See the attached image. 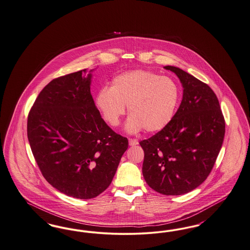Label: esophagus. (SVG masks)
<instances>
[{
    "label": "esophagus",
    "mask_w": 250,
    "mask_h": 250,
    "mask_svg": "<svg viewBox=\"0 0 250 250\" xmlns=\"http://www.w3.org/2000/svg\"><path fill=\"white\" fill-rule=\"evenodd\" d=\"M129 145L131 146H136V145H138V141L136 139H129Z\"/></svg>",
    "instance_id": "34e87169"
}]
</instances>
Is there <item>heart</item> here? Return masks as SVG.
Instances as JSON below:
<instances>
[{"label":"heart","instance_id":"1","mask_svg":"<svg viewBox=\"0 0 250 250\" xmlns=\"http://www.w3.org/2000/svg\"><path fill=\"white\" fill-rule=\"evenodd\" d=\"M180 99V88L167 76L145 70H134L115 76L110 87L96 95V105L110 126H118L128 105L130 118L126 130L135 133L144 129L156 133L165 129L174 118Z\"/></svg>","mask_w":250,"mask_h":250}]
</instances>
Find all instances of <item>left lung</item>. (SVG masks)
Wrapping results in <instances>:
<instances>
[{
    "mask_svg": "<svg viewBox=\"0 0 250 250\" xmlns=\"http://www.w3.org/2000/svg\"><path fill=\"white\" fill-rule=\"evenodd\" d=\"M183 86V99L169 125L140 142L145 158L143 175L164 195L193 190L211 173L220 151L225 120L217 95L207 84L174 66Z\"/></svg>",
    "mask_w": 250,
    "mask_h": 250,
    "instance_id": "left-lung-1",
    "label": "left lung"
}]
</instances>
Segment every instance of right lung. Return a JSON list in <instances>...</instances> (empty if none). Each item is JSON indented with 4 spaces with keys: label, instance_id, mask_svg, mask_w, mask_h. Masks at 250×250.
<instances>
[{
    "label": "right lung",
    "instance_id": "obj_1",
    "mask_svg": "<svg viewBox=\"0 0 250 250\" xmlns=\"http://www.w3.org/2000/svg\"><path fill=\"white\" fill-rule=\"evenodd\" d=\"M90 82L87 69L55 78L36 98L27 122L31 149L45 180L84 200L108 188L129 145L102 119Z\"/></svg>",
    "mask_w": 250,
    "mask_h": 250
}]
</instances>
